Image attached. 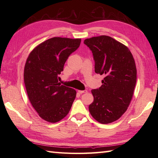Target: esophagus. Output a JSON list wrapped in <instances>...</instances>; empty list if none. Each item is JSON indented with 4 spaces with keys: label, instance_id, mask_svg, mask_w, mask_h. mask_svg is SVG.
I'll use <instances>...</instances> for the list:
<instances>
[{
    "label": "esophagus",
    "instance_id": "esophagus-1",
    "mask_svg": "<svg viewBox=\"0 0 158 158\" xmlns=\"http://www.w3.org/2000/svg\"><path fill=\"white\" fill-rule=\"evenodd\" d=\"M78 92H79V94L85 93V92H87V90H78Z\"/></svg>",
    "mask_w": 158,
    "mask_h": 158
}]
</instances>
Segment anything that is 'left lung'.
Returning <instances> with one entry per match:
<instances>
[{
    "label": "left lung",
    "instance_id": "1",
    "mask_svg": "<svg viewBox=\"0 0 158 158\" xmlns=\"http://www.w3.org/2000/svg\"><path fill=\"white\" fill-rule=\"evenodd\" d=\"M92 52L95 72L105 75L102 85L92 89L89 105L92 116L100 123H112L126 111L136 82V68L132 53L125 45L106 35L86 39Z\"/></svg>",
    "mask_w": 158,
    "mask_h": 158
}]
</instances>
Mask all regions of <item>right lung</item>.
I'll return each mask as SVG.
<instances>
[{
  "mask_svg": "<svg viewBox=\"0 0 158 158\" xmlns=\"http://www.w3.org/2000/svg\"><path fill=\"white\" fill-rule=\"evenodd\" d=\"M81 41L51 38L35 47L26 60L23 79L28 99L40 117L47 122H60L71 108L77 92L61 85L58 75Z\"/></svg>",
  "mask_w": 158,
  "mask_h": 158,
  "instance_id": "1",
  "label": "right lung"
}]
</instances>
